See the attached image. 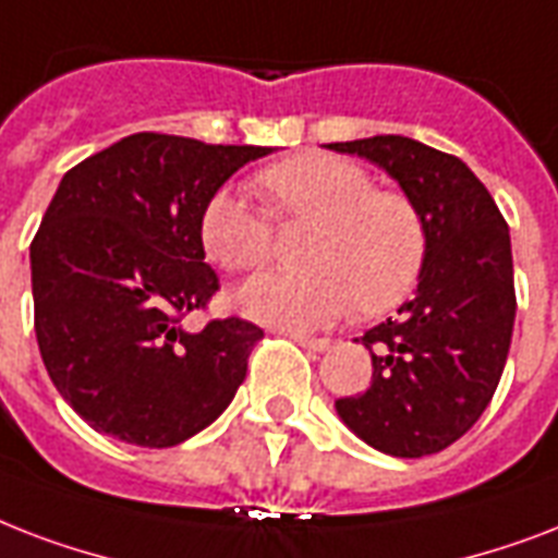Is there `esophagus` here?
I'll list each match as a JSON object with an SVG mask.
<instances>
[{
	"mask_svg": "<svg viewBox=\"0 0 558 558\" xmlns=\"http://www.w3.org/2000/svg\"><path fill=\"white\" fill-rule=\"evenodd\" d=\"M288 338L296 340V343L308 349V352H326V349L331 347V340L328 338H308V335H300V331H291Z\"/></svg>",
	"mask_w": 558,
	"mask_h": 558,
	"instance_id": "1",
	"label": "esophagus"
}]
</instances>
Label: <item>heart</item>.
<instances>
[{"label": "heart", "mask_w": 558, "mask_h": 558, "mask_svg": "<svg viewBox=\"0 0 558 558\" xmlns=\"http://www.w3.org/2000/svg\"><path fill=\"white\" fill-rule=\"evenodd\" d=\"M274 218L311 223L305 270L250 279L235 302L247 317L279 328H319L352 305L381 314L416 288L427 256L425 220L410 197L375 189L369 171L331 154H296L256 177ZM209 262L232 274L267 265L274 227L239 192L220 189L201 215Z\"/></svg>", "instance_id": "heart-1"}]
</instances>
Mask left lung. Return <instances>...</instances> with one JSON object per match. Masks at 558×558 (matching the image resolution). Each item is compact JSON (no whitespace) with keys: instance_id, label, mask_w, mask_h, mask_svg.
Wrapping results in <instances>:
<instances>
[{"instance_id":"8db88e82","label":"left lung","mask_w":558,"mask_h":558,"mask_svg":"<svg viewBox=\"0 0 558 558\" xmlns=\"http://www.w3.org/2000/svg\"><path fill=\"white\" fill-rule=\"evenodd\" d=\"M328 148L384 168L427 232L416 296L361 338L373 381L335 408L384 454H436L481 418L507 364L515 323L507 220L463 159L422 142L369 136Z\"/></svg>"}]
</instances>
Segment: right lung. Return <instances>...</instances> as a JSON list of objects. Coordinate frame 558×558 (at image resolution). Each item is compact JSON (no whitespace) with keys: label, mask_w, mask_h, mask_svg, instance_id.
Here are the masks:
<instances>
[{"label":"right lung","mask_w":558,"mask_h":558,"mask_svg":"<svg viewBox=\"0 0 558 558\" xmlns=\"http://www.w3.org/2000/svg\"><path fill=\"white\" fill-rule=\"evenodd\" d=\"M262 145L133 133L69 168L32 241L34 331L51 384L95 430L171 448L211 425L247 375L262 328L211 319L203 206Z\"/></svg>","instance_id":"obj_1"}]
</instances>
